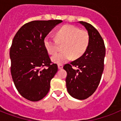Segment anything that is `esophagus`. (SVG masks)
I'll return each mask as SVG.
<instances>
[{
  "mask_svg": "<svg viewBox=\"0 0 121 121\" xmlns=\"http://www.w3.org/2000/svg\"><path fill=\"white\" fill-rule=\"evenodd\" d=\"M58 69H61V68H63V65H58Z\"/></svg>",
  "mask_w": 121,
  "mask_h": 121,
  "instance_id": "esophagus-1",
  "label": "esophagus"
}]
</instances>
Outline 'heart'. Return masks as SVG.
<instances>
[{
	"label": "heart",
	"mask_w": 121,
	"mask_h": 121,
	"mask_svg": "<svg viewBox=\"0 0 121 121\" xmlns=\"http://www.w3.org/2000/svg\"><path fill=\"white\" fill-rule=\"evenodd\" d=\"M89 35L87 31L80 30L72 25L63 26L56 32L55 39L46 37L44 46L48 54L53 55L58 51V44L61 46L62 52L51 58L52 61L61 65L72 58L80 57L86 51L89 44Z\"/></svg>",
	"instance_id": "1"
}]
</instances>
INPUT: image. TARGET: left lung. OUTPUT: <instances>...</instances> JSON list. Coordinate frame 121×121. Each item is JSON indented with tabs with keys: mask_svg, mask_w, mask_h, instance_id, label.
<instances>
[{
	"mask_svg": "<svg viewBox=\"0 0 121 121\" xmlns=\"http://www.w3.org/2000/svg\"><path fill=\"white\" fill-rule=\"evenodd\" d=\"M79 23L88 31L89 44L82 56L65 65L63 68L67 73L66 85L69 94L75 99L84 100L92 95L99 86L104 71L105 47L103 39L93 26L83 21Z\"/></svg>",
	"mask_w": 121,
	"mask_h": 121,
	"instance_id": "1",
	"label": "left lung"
}]
</instances>
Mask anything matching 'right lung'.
Masks as SVG:
<instances>
[{
	"label": "right lung",
	"mask_w": 121,
	"mask_h": 121,
	"mask_svg": "<svg viewBox=\"0 0 121 121\" xmlns=\"http://www.w3.org/2000/svg\"><path fill=\"white\" fill-rule=\"evenodd\" d=\"M61 22V20L29 22L19 29L12 40L10 49L12 80L19 93L30 101H38L47 95L51 79L58 72L44 40Z\"/></svg>",
	"instance_id": "add662e5"
}]
</instances>
